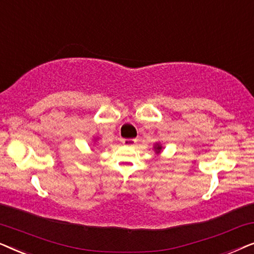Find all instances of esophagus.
I'll return each instance as SVG.
<instances>
[{"label":"esophagus","instance_id":"obj_1","mask_svg":"<svg viewBox=\"0 0 254 254\" xmlns=\"http://www.w3.org/2000/svg\"><path fill=\"white\" fill-rule=\"evenodd\" d=\"M136 143V140L135 138H124L123 140V144L127 145V147H133Z\"/></svg>","mask_w":254,"mask_h":254}]
</instances>
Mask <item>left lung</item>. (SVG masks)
<instances>
[{"label":"left lung","instance_id":"left-lung-1","mask_svg":"<svg viewBox=\"0 0 254 254\" xmlns=\"http://www.w3.org/2000/svg\"><path fill=\"white\" fill-rule=\"evenodd\" d=\"M154 149H155V152L156 154H159V152L162 151V149H163V147L159 143H156L155 144V147H154Z\"/></svg>","mask_w":254,"mask_h":254}]
</instances>
